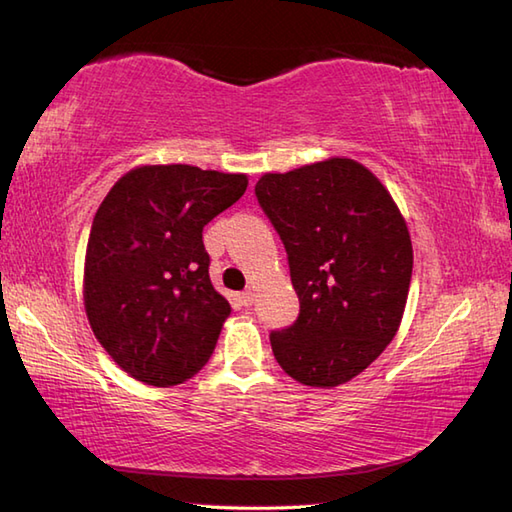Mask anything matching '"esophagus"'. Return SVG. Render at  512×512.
Masks as SVG:
<instances>
[{
  "instance_id": "1",
  "label": "esophagus",
  "mask_w": 512,
  "mask_h": 512,
  "mask_svg": "<svg viewBox=\"0 0 512 512\" xmlns=\"http://www.w3.org/2000/svg\"><path fill=\"white\" fill-rule=\"evenodd\" d=\"M239 299H242V303H244V306H250V303H253L255 301V292L253 290H244L242 292V297H239Z\"/></svg>"
}]
</instances>
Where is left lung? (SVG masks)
<instances>
[{
    "label": "left lung",
    "instance_id": "obj_1",
    "mask_svg": "<svg viewBox=\"0 0 512 512\" xmlns=\"http://www.w3.org/2000/svg\"><path fill=\"white\" fill-rule=\"evenodd\" d=\"M255 195L286 246L301 308L290 328L270 332L277 363L301 385H343L400 328L413 268L405 217L352 158L264 173Z\"/></svg>",
    "mask_w": 512,
    "mask_h": 512
}]
</instances>
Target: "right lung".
<instances>
[{
	"label": "right lung",
	"mask_w": 512,
	"mask_h": 512,
	"mask_svg": "<svg viewBox=\"0 0 512 512\" xmlns=\"http://www.w3.org/2000/svg\"><path fill=\"white\" fill-rule=\"evenodd\" d=\"M246 187L244 173L143 165L96 211L85 312L105 352L140 383L180 385L211 358L231 306L211 284L202 228Z\"/></svg>",
	"instance_id": "right-lung-1"
}]
</instances>
